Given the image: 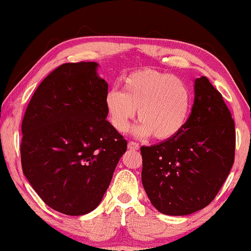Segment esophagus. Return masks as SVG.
<instances>
[{
	"instance_id": "34e87169",
	"label": "esophagus",
	"mask_w": 251,
	"mask_h": 251,
	"mask_svg": "<svg viewBox=\"0 0 251 251\" xmlns=\"http://www.w3.org/2000/svg\"><path fill=\"white\" fill-rule=\"evenodd\" d=\"M128 150H130V151H137V150H139L138 143H136V142H129V143H128Z\"/></svg>"
}]
</instances>
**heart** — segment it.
<instances>
[{
	"mask_svg": "<svg viewBox=\"0 0 251 251\" xmlns=\"http://www.w3.org/2000/svg\"><path fill=\"white\" fill-rule=\"evenodd\" d=\"M104 101L108 121L116 130L125 133L138 109L141 123L135 134L139 137L154 135L159 141L180 133L193 105L192 93L185 82L154 70L127 75L123 79V91L110 88Z\"/></svg>",
	"mask_w": 251,
	"mask_h": 251,
	"instance_id": "b5f03b06",
	"label": "heart"
}]
</instances>
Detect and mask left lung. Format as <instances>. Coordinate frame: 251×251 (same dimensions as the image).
<instances>
[{"label":"left lung","instance_id":"obj_1","mask_svg":"<svg viewBox=\"0 0 251 251\" xmlns=\"http://www.w3.org/2000/svg\"><path fill=\"white\" fill-rule=\"evenodd\" d=\"M195 100L179 134L141 148L142 182L157 210L185 216L214 201L235 159L230 110L206 76L195 79Z\"/></svg>","mask_w":251,"mask_h":251}]
</instances>
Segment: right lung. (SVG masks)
<instances>
[{"label":"right lung","instance_id":"right-lung-1","mask_svg":"<svg viewBox=\"0 0 251 251\" xmlns=\"http://www.w3.org/2000/svg\"><path fill=\"white\" fill-rule=\"evenodd\" d=\"M95 62L66 63L36 88L22 122L21 163L46 205L80 216L100 205L127 142L106 120Z\"/></svg>","mask_w":251,"mask_h":251}]
</instances>
